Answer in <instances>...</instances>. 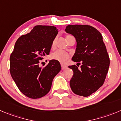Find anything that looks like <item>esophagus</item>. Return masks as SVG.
<instances>
[{
  "label": "esophagus",
  "instance_id": "obj_1",
  "mask_svg": "<svg viewBox=\"0 0 121 121\" xmlns=\"http://www.w3.org/2000/svg\"><path fill=\"white\" fill-rule=\"evenodd\" d=\"M67 68V66L64 64H61V69L63 70H65Z\"/></svg>",
  "mask_w": 121,
  "mask_h": 121
}]
</instances>
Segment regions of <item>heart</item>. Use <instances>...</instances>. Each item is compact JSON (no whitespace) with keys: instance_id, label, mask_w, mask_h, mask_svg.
<instances>
[{"instance_id":"b5f03b06","label":"heart","mask_w":121,"mask_h":121,"mask_svg":"<svg viewBox=\"0 0 121 121\" xmlns=\"http://www.w3.org/2000/svg\"><path fill=\"white\" fill-rule=\"evenodd\" d=\"M55 39L54 40L52 43V46L54 47L55 46ZM70 57V55L69 53L66 52L62 51H56L54 52L51 55V58L55 60H57L59 61L60 63H67L68 61L69 58Z\"/></svg>"}]
</instances>
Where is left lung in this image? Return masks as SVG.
Instances as JSON below:
<instances>
[{
	"label": "left lung",
	"instance_id": "8db88e82",
	"mask_svg": "<svg viewBox=\"0 0 121 121\" xmlns=\"http://www.w3.org/2000/svg\"><path fill=\"white\" fill-rule=\"evenodd\" d=\"M65 31L73 35L77 43L72 57L77 66H69L73 71L70 88L74 94L88 97L102 86L106 77L110 65L106 47L100 31L91 26L69 25Z\"/></svg>",
	"mask_w": 121,
	"mask_h": 121
}]
</instances>
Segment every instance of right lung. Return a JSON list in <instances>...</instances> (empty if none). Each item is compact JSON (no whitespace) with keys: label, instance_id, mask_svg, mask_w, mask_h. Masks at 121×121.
<instances>
[{"label":"right lung","instance_id":"obj_1","mask_svg":"<svg viewBox=\"0 0 121 121\" xmlns=\"http://www.w3.org/2000/svg\"><path fill=\"white\" fill-rule=\"evenodd\" d=\"M58 34L55 27L36 26L22 35L10 56V73L20 91L30 99H39L49 92L53 79L61 70L59 61L51 60L44 67L40 60L48 55Z\"/></svg>","mask_w":121,"mask_h":121}]
</instances>
